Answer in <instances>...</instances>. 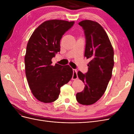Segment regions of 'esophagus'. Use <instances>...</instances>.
Instances as JSON below:
<instances>
[{"instance_id":"esophagus-1","label":"esophagus","mask_w":134,"mask_h":134,"mask_svg":"<svg viewBox=\"0 0 134 134\" xmlns=\"http://www.w3.org/2000/svg\"><path fill=\"white\" fill-rule=\"evenodd\" d=\"M78 79V75H77V70L76 69H73V75L72 77V80H75Z\"/></svg>"}]
</instances>
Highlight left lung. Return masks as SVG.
<instances>
[{
  "label": "left lung",
  "instance_id": "8db88e82",
  "mask_svg": "<svg viewBox=\"0 0 134 134\" xmlns=\"http://www.w3.org/2000/svg\"><path fill=\"white\" fill-rule=\"evenodd\" d=\"M79 25L86 36L84 56L91 61L87 73L78 72L85 87L76 94V99L81 104L91 105L98 100L106 90L114 66V51L106 31L98 23L84 20Z\"/></svg>",
  "mask_w": 134,
  "mask_h": 134
}]
</instances>
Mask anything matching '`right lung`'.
Wrapping results in <instances>:
<instances>
[{"mask_svg": "<svg viewBox=\"0 0 134 134\" xmlns=\"http://www.w3.org/2000/svg\"><path fill=\"white\" fill-rule=\"evenodd\" d=\"M74 23L48 20L36 28L28 40L25 56L26 75L32 94L42 102L55 101L61 87L72 78L73 71L69 65L53 66L51 59L60 52V40Z\"/></svg>", "mask_w": 134, "mask_h": 134, "instance_id": "add662e5", "label": "right lung"}]
</instances>
